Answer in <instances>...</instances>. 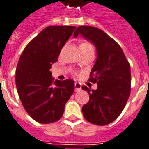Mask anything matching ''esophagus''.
<instances>
[{"label": "esophagus", "mask_w": 149, "mask_h": 149, "mask_svg": "<svg viewBox=\"0 0 149 149\" xmlns=\"http://www.w3.org/2000/svg\"><path fill=\"white\" fill-rule=\"evenodd\" d=\"M81 89V85L79 82H75V91H79Z\"/></svg>", "instance_id": "obj_1"}]
</instances>
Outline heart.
<instances>
[{
    "label": "heart",
    "instance_id": "b5f03b06",
    "mask_svg": "<svg viewBox=\"0 0 149 149\" xmlns=\"http://www.w3.org/2000/svg\"><path fill=\"white\" fill-rule=\"evenodd\" d=\"M86 45H89V44H87V43H81L79 45V47H81V46H86Z\"/></svg>",
    "mask_w": 149,
    "mask_h": 149
}]
</instances>
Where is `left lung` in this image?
Here are the masks:
<instances>
[{"mask_svg":"<svg viewBox=\"0 0 149 149\" xmlns=\"http://www.w3.org/2000/svg\"><path fill=\"white\" fill-rule=\"evenodd\" d=\"M95 45L97 58L91 72L90 81L97 84L96 90L86 86L90 100L82 106L85 119L91 124L105 125L120 115L130 94V66L120 46L101 29L79 26L74 32Z\"/></svg>","mask_w":149,"mask_h":149,"instance_id":"1","label":"left lung"}]
</instances>
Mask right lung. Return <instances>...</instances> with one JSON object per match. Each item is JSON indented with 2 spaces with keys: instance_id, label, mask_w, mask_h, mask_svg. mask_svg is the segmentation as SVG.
<instances>
[{
  "instance_id": "obj_1",
  "label": "right lung",
  "mask_w": 149,
  "mask_h": 149,
  "mask_svg": "<svg viewBox=\"0 0 149 149\" xmlns=\"http://www.w3.org/2000/svg\"><path fill=\"white\" fill-rule=\"evenodd\" d=\"M74 26H49L24 49L19 59L15 83L24 110L41 124L59 120L74 91V81L55 80L49 71L72 34Z\"/></svg>"
}]
</instances>
